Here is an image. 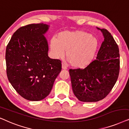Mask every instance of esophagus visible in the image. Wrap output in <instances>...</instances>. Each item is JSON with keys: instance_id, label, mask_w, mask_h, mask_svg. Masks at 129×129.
I'll use <instances>...</instances> for the list:
<instances>
[{"instance_id": "1", "label": "esophagus", "mask_w": 129, "mask_h": 129, "mask_svg": "<svg viewBox=\"0 0 129 129\" xmlns=\"http://www.w3.org/2000/svg\"><path fill=\"white\" fill-rule=\"evenodd\" d=\"M62 68L63 70H67V67L66 65L64 63H62Z\"/></svg>"}]
</instances>
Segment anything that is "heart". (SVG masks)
I'll use <instances>...</instances> for the list:
<instances>
[{
    "label": "heart",
    "instance_id": "heart-1",
    "mask_svg": "<svg viewBox=\"0 0 129 129\" xmlns=\"http://www.w3.org/2000/svg\"><path fill=\"white\" fill-rule=\"evenodd\" d=\"M100 42L91 34L82 30L63 31L50 42L51 52L55 58H60L66 52V58L72 67L83 68L95 59Z\"/></svg>",
    "mask_w": 129,
    "mask_h": 129
}]
</instances>
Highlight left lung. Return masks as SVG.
I'll list each match as a JSON object with an SVG mask.
<instances>
[{
  "mask_svg": "<svg viewBox=\"0 0 129 129\" xmlns=\"http://www.w3.org/2000/svg\"><path fill=\"white\" fill-rule=\"evenodd\" d=\"M104 37L96 59L83 69H70L73 92L81 102H96L111 91L118 78L120 54L118 45L106 29H100Z\"/></svg>",
  "mask_w": 129,
  "mask_h": 129,
  "instance_id": "8db88e82",
  "label": "left lung"
}]
</instances>
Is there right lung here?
<instances>
[{
  "label": "right lung",
  "instance_id": "1",
  "mask_svg": "<svg viewBox=\"0 0 129 129\" xmlns=\"http://www.w3.org/2000/svg\"><path fill=\"white\" fill-rule=\"evenodd\" d=\"M49 26L29 24L13 34L6 50L8 80L20 96L39 101L49 95L62 70L59 59L48 55V45L44 34Z\"/></svg>",
  "mask_w": 129,
  "mask_h": 129
}]
</instances>
